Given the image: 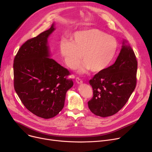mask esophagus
Listing matches in <instances>:
<instances>
[{
  "mask_svg": "<svg viewBox=\"0 0 152 152\" xmlns=\"http://www.w3.org/2000/svg\"><path fill=\"white\" fill-rule=\"evenodd\" d=\"M76 81L77 82V84H82L83 83V81L81 78H79V77H77L76 78Z\"/></svg>",
  "mask_w": 152,
  "mask_h": 152,
  "instance_id": "esophagus-1",
  "label": "esophagus"
}]
</instances>
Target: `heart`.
Listing matches in <instances>:
<instances>
[{
    "mask_svg": "<svg viewBox=\"0 0 152 152\" xmlns=\"http://www.w3.org/2000/svg\"><path fill=\"white\" fill-rule=\"evenodd\" d=\"M118 44L116 39L99 29L80 31L72 36V41L62 39L59 50L64 61L71 69L83 62L80 72L91 69L99 72L106 68L114 58Z\"/></svg>",
    "mask_w": 152,
    "mask_h": 152,
    "instance_id": "1",
    "label": "heart"
}]
</instances>
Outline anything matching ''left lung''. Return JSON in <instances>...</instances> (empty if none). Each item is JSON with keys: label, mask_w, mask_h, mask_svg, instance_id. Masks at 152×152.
I'll list each match as a JSON object with an SVG mask.
<instances>
[{"label": "left lung", "mask_w": 152, "mask_h": 152, "mask_svg": "<svg viewBox=\"0 0 152 152\" xmlns=\"http://www.w3.org/2000/svg\"><path fill=\"white\" fill-rule=\"evenodd\" d=\"M124 42L113 65L99 72L89 81L93 97L88 107L97 116L107 117L118 112L136 86L137 58L131 47Z\"/></svg>", "instance_id": "obj_1"}]
</instances>
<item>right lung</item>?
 I'll list each match as a JSON object with an SVG mask.
<instances>
[{
    "label": "right lung",
    "mask_w": 152,
    "mask_h": 152,
    "mask_svg": "<svg viewBox=\"0 0 152 152\" xmlns=\"http://www.w3.org/2000/svg\"><path fill=\"white\" fill-rule=\"evenodd\" d=\"M49 29L24 43L13 61L14 88L23 104L44 119L57 115L65 104L66 93L73 86L69 71L49 58Z\"/></svg>",
    "instance_id": "add662e5"
}]
</instances>
